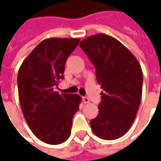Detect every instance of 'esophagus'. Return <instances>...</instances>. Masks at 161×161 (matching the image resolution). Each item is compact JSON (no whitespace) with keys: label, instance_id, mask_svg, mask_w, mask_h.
Returning a JSON list of instances; mask_svg holds the SVG:
<instances>
[{"label":"esophagus","instance_id":"1","mask_svg":"<svg viewBox=\"0 0 161 161\" xmlns=\"http://www.w3.org/2000/svg\"><path fill=\"white\" fill-rule=\"evenodd\" d=\"M82 101H83V103H85V104H87V103L90 102V98H89L88 97H82Z\"/></svg>","mask_w":161,"mask_h":161}]
</instances>
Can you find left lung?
I'll use <instances>...</instances> for the list:
<instances>
[{"label":"left lung","instance_id":"1","mask_svg":"<svg viewBox=\"0 0 161 161\" xmlns=\"http://www.w3.org/2000/svg\"><path fill=\"white\" fill-rule=\"evenodd\" d=\"M80 47L94 65L103 90L98 114L90 121L91 129L101 139H118L132 126L139 109L142 68L126 47L108 35L91 36Z\"/></svg>","mask_w":161,"mask_h":161}]
</instances>
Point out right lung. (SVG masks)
<instances>
[{"label":"right lung","mask_w":161,"mask_h":161,"mask_svg":"<svg viewBox=\"0 0 161 161\" xmlns=\"http://www.w3.org/2000/svg\"><path fill=\"white\" fill-rule=\"evenodd\" d=\"M78 38L42 41L22 63L18 73L19 97L29 128L42 142L60 144L71 134L79 110L78 94L60 95L54 89L64 79L66 60L77 47Z\"/></svg>","instance_id":"obj_1"}]
</instances>
